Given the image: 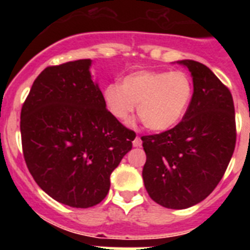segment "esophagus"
Masks as SVG:
<instances>
[{
  "label": "esophagus",
  "mask_w": 250,
  "mask_h": 250,
  "mask_svg": "<svg viewBox=\"0 0 250 250\" xmlns=\"http://www.w3.org/2000/svg\"><path fill=\"white\" fill-rule=\"evenodd\" d=\"M141 144H143V141H141V139L139 138V136H136V138L134 139V141H132V145H134V147H140Z\"/></svg>",
  "instance_id": "34e87169"
}]
</instances>
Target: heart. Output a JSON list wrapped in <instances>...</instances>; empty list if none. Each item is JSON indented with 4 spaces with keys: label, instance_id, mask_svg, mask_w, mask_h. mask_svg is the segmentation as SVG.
Returning a JSON list of instances; mask_svg holds the SVG:
<instances>
[{
    "label": "heart",
    "instance_id": "heart-1",
    "mask_svg": "<svg viewBox=\"0 0 250 250\" xmlns=\"http://www.w3.org/2000/svg\"><path fill=\"white\" fill-rule=\"evenodd\" d=\"M193 98V83L184 71L140 70L126 75L120 85L104 89V101L110 114L127 121L138 105V115L152 131L173 129L184 118Z\"/></svg>",
    "mask_w": 250,
    "mask_h": 250
}]
</instances>
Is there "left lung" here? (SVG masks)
Listing matches in <instances>:
<instances>
[{
    "instance_id": "obj_1",
    "label": "left lung",
    "mask_w": 250,
    "mask_h": 250,
    "mask_svg": "<svg viewBox=\"0 0 250 250\" xmlns=\"http://www.w3.org/2000/svg\"><path fill=\"white\" fill-rule=\"evenodd\" d=\"M176 63L193 77V98L171 130L143 136L146 163L143 179L150 198L169 209L204 200L222 180L235 147V112L228 87L194 60Z\"/></svg>"
}]
</instances>
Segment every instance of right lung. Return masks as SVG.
I'll use <instances>...</instances> for the list:
<instances>
[{"mask_svg": "<svg viewBox=\"0 0 250 250\" xmlns=\"http://www.w3.org/2000/svg\"><path fill=\"white\" fill-rule=\"evenodd\" d=\"M92 60L46 67L21 110L22 150L35 182L56 202L90 208L107 195L110 175L134 131L107 110Z\"/></svg>", "mask_w": 250, "mask_h": 250, "instance_id": "1", "label": "right lung"}]
</instances>
